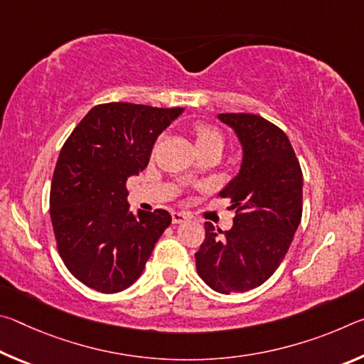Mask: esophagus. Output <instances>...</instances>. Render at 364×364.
<instances>
[{"label": "esophagus", "instance_id": "esophagus-1", "mask_svg": "<svg viewBox=\"0 0 364 364\" xmlns=\"http://www.w3.org/2000/svg\"><path fill=\"white\" fill-rule=\"evenodd\" d=\"M189 218H191L189 213H186V212H171V221H173L175 225L183 223V221H188Z\"/></svg>", "mask_w": 364, "mask_h": 364}]
</instances>
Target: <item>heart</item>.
<instances>
[{"mask_svg":"<svg viewBox=\"0 0 364 364\" xmlns=\"http://www.w3.org/2000/svg\"><path fill=\"white\" fill-rule=\"evenodd\" d=\"M194 136H196V144L197 149H210V147H218V149L223 151L225 146V136L221 130L217 127L210 125V123L199 122L193 127Z\"/></svg>","mask_w":364,"mask_h":364,"instance_id":"1","label":"heart"}]
</instances>
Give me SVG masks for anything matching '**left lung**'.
<instances>
[{"mask_svg": "<svg viewBox=\"0 0 364 364\" xmlns=\"http://www.w3.org/2000/svg\"><path fill=\"white\" fill-rule=\"evenodd\" d=\"M236 132L244 157L220 191L236 210L230 231L205 223L196 252L197 273L220 294L262 286L284 260L301 220L304 175L286 133L260 115L220 114Z\"/></svg>", "mask_w": 364, "mask_h": 364, "instance_id": "obj_1", "label": "left lung"}]
</instances>
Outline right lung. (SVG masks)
<instances>
[{
  "instance_id": "add662e5",
  "label": "right lung",
  "mask_w": 364,
  "mask_h": 364,
  "mask_svg": "<svg viewBox=\"0 0 364 364\" xmlns=\"http://www.w3.org/2000/svg\"><path fill=\"white\" fill-rule=\"evenodd\" d=\"M183 110L100 104L64 143L49 213L59 255L85 286L102 294L130 287L170 226V213L162 208L130 212L127 180L147 167L157 136Z\"/></svg>"
}]
</instances>
